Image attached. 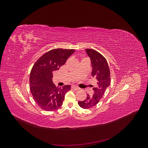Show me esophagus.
Returning <instances> with one entry per match:
<instances>
[{
  "instance_id": "obj_1",
  "label": "esophagus",
  "mask_w": 148,
  "mask_h": 148,
  "mask_svg": "<svg viewBox=\"0 0 148 148\" xmlns=\"http://www.w3.org/2000/svg\"><path fill=\"white\" fill-rule=\"evenodd\" d=\"M71 88L75 89V90H78V89H79V88L78 87L76 86H72V87H71Z\"/></svg>"
}]
</instances>
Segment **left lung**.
Masks as SVG:
<instances>
[{"mask_svg":"<svg viewBox=\"0 0 148 148\" xmlns=\"http://www.w3.org/2000/svg\"><path fill=\"white\" fill-rule=\"evenodd\" d=\"M86 52L91 59L92 68L91 75L96 84L95 86H92L93 95H88L86 99L78 102L82 108L85 109L95 107L101 99L110 84V70L105 57L93 49H86Z\"/></svg>","mask_w":148,"mask_h":148,"instance_id":"1","label":"left lung"}]
</instances>
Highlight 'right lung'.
<instances>
[{"label": "right lung", "instance_id": "obj_1", "mask_svg": "<svg viewBox=\"0 0 148 148\" xmlns=\"http://www.w3.org/2000/svg\"><path fill=\"white\" fill-rule=\"evenodd\" d=\"M75 51L74 49H52L34 64L29 76L30 91L34 100L42 109L53 111L63 104L65 94L70 90L71 86L56 87L52 82V72L59 70Z\"/></svg>", "mask_w": 148, "mask_h": 148}]
</instances>
